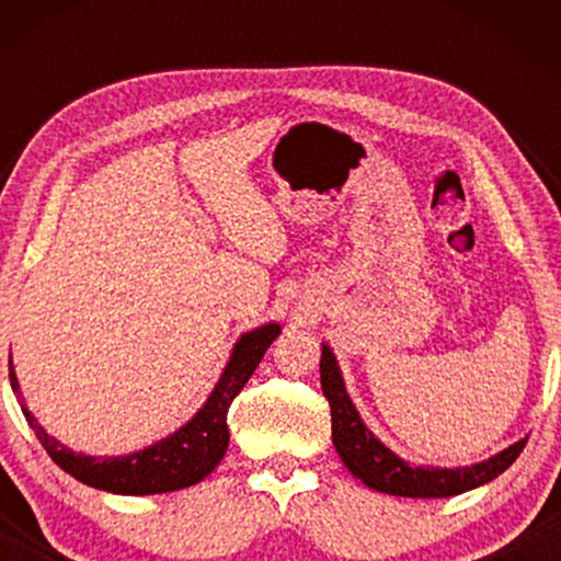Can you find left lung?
Here are the masks:
<instances>
[{
  "instance_id": "left-lung-1",
  "label": "left lung",
  "mask_w": 561,
  "mask_h": 561,
  "mask_svg": "<svg viewBox=\"0 0 561 561\" xmlns=\"http://www.w3.org/2000/svg\"><path fill=\"white\" fill-rule=\"evenodd\" d=\"M321 390H324L329 409H332V439L347 470L363 480L367 488L378 493L401 497H449L467 493V490L485 485L497 474L508 470L516 457L524 451L528 439L511 444L508 449L497 451L495 457L472 467H413L393 455L386 444L375 439L370 428L363 424L355 405H352L344 380L336 365L334 352L321 344Z\"/></svg>"
}]
</instances>
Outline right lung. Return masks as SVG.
I'll return each instance as SVG.
<instances>
[{
  "instance_id": "right-lung-1",
  "label": "right lung",
  "mask_w": 561,
  "mask_h": 561,
  "mask_svg": "<svg viewBox=\"0 0 561 561\" xmlns=\"http://www.w3.org/2000/svg\"><path fill=\"white\" fill-rule=\"evenodd\" d=\"M280 334L278 324H265L252 329V332L242 334L237 340L232 357L221 373L217 386H214L211 396L206 398L202 411L173 432L165 439L145 447L140 451L125 457H89L76 455L48 436V432L37 424V419L25 409L22 403V413H25L30 428H33L37 442L43 444L53 462L60 470H66L71 478H76L83 485H91L96 490H106V493L117 495H156V493H171V490H181L188 485L202 482L214 467L225 457L229 444V428H227V411L234 396L244 388L250 375L255 373L260 359L271 347L275 336ZM10 382L12 390L20 393L18 375L12 370L10 363Z\"/></svg>"
}]
</instances>
